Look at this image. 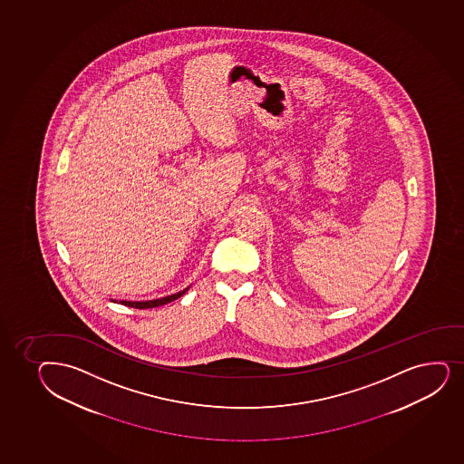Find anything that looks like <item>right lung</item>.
<instances>
[{"instance_id": "obj_1", "label": "right lung", "mask_w": 464, "mask_h": 464, "mask_svg": "<svg viewBox=\"0 0 464 464\" xmlns=\"http://www.w3.org/2000/svg\"><path fill=\"white\" fill-rule=\"evenodd\" d=\"M188 289V288H187ZM187 289L181 291V293L173 294V295H167V297L158 298V300H149V302H121V304H125V306H131V308L138 309H147V308H156V306H162V304H170L176 298L181 297L186 294Z\"/></svg>"}]
</instances>
